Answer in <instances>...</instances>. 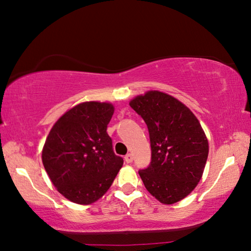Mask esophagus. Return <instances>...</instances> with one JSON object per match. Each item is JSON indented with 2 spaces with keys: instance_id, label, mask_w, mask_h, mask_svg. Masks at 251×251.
<instances>
[{
  "instance_id": "esophagus-1",
  "label": "esophagus",
  "mask_w": 251,
  "mask_h": 251,
  "mask_svg": "<svg viewBox=\"0 0 251 251\" xmlns=\"http://www.w3.org/2000/svg\"><path fill=\"white\" fill-rule=\"evenodd\" d=\"M124 158H125V161H126L127 164H129V163H131V161L134 160V157H133V155H131V154H127V155L124 157Z\"/></svg>"
}]
</instances>
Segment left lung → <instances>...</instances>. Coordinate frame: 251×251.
<instances>
[{
  "label": "left lung",
  "instance_id": "left-lung-1",
  "mask_svg": "<svg viewBox=\"0 0 251 251\" xmlns=\"http://www.w3.org/2000/svg\"><path fill=\"white\" fill-rule=\"evenodd\" d=\"M130 107L146 123L151 159L138 174L146 189L160 202L181 201L201 180L208 157L205 133L187 106L161 92L135 97Z\"/></svg>",
  "mask_w": 251,
  "mask_h": 251
}]
</instances>
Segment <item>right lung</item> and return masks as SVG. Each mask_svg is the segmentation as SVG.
Segmentation results:
<instances>
[{"mask_svg":"<svg viewBox=\"0 0 251 251\" xmlns=\"http://www.w3.org/2000/svg\"><path fill=\"white\" fill-rule=\"evenodd\" d=\"M109 103L76 105L55 123L46 138L42 160L57 190L69 201L88 205L107 192L124 159L115 155L107 125Z\"/></svg>","mask_w":251,"mask_h":251,"instance_id":"obj_1","label":"right lung"}]
</instances>
